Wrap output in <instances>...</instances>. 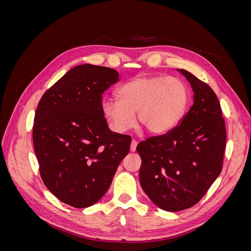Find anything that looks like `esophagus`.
<instances>
[{
  "label": "esophagus",
  "instance_id": "1",
  "mask_svg": "<svg viewBox=\"0 0 251 251\" xmlns=\"http://www.w3.org/2000/svg\"><path fill=\"white\" fill-rule=\"evenodd\" d=\"M137 144H138L137 140H136V139L132 140V142H131V151H136V148H137Z\"/></svg>",
  "mask_w": 251,
  "mask_h": 251
}]
</instances>
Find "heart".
I'll return each mask as SVG.
<instances>
[{
    "mask_svg": "<svg viewBox=\"0 0 251 251\" xmlns=\"http://www.w3.org/2000/svg\"><path fill=\"white\" fill-rule=\"evenodd\" d=\"M118 100L102 103L104 115L117 132H126L137 124L144 131L160 135L171 131L184 115L189 102L185 83L162 75H139L117 91Z\"/></svg>",
    "mask_w": 251,
    "mask_h": 251,
    "instance_id": "1",
    "label": "heart"
}]
</instances>
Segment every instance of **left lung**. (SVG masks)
I'll list each match as a JSON object with an SVG mask.
<instances>
[{
  "mask_svg": "<svg viewBox=\"0 0 251 251\" xmlns=\"http://www.w3.org/2000/svg\"><path fill=\"white\" fill-rule=\"evenodd\" d=\"M191 82L194 104L180 125L140 142L139 180L159 208L180 211L194 206L223 168L226 127L216 93L206 82L179 70Z\"/></svg>",
  "mask_w": 251,
  "mask_h": 251,
  "instance_id": "obj_1",
  "label": "left lung"
}]
</instances>
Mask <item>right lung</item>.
<instances>
[{"instance_id":"add662e5","label":"right lung","mask_w":251,"mask_h":251,"mask_svg":"<svg viewBox=\"0 0 251 251\" xmlns=\"http://www.w3.org/2000/svg\"><path fill=\"white\" fill-rule=\"evenodd\" d=\"M108 67L79 65L49 88L37 104L32 128L43 182L76 208L95 204L109 189L132 138L112 132L102 94L118 81Z\"/></svg>"}]
</instances>
